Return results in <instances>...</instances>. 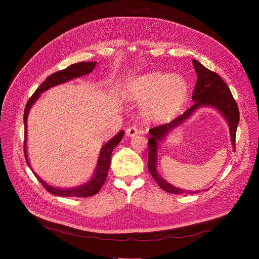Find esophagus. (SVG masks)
<instances>
[{"label": "esophagus", "mask_w": 259, "mask_h": 259, "mask_svg": "<svg viewBox=\"0 0 259 259\" xmlns=\"http://www.w3.org/2000/svg\"><path fill=\"white\" fill-rule=\"evenodd\" d=\"M126 134L128 135V137H135V135L139 134V130L135 127H129L126 130Z\"/></svg>", "instance_id": "34e87169"}]
</instances>
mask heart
<instances>
[{"instance_id":"b5f03b06","label":"heart","mask_w":259,"mask_h":259,"mask_svg":"<svg viewBox=\"0 0 259 259\" xmlns=\"http://www.w3.org/2000/svg\"><path fill=\"white\" fill-rule=\"evenodd\" d=\"M189 87L180 74L154 71L132 79L128 94L134 100L147 101L144 106L146 118L161 121L171 118L187 99Z\"/></svg>"}]
</instances>
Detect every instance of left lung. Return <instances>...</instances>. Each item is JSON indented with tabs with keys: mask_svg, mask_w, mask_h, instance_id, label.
I'll return each instance as SVG.
<instances>
[{
	"mask_svg": "<svg viewBox=\"0 0 259 259\" xmlns=\"http://www.w3.org/2000/svg\"><path fill=\"white\" fill-rule=\"evenodd\" d=\"M193 66L197 73V80L192 93V100L194 101L193 105L188 110H186V112H184L182 115L176 117L172 121L168 122V124L159 125L149 130L150 138L148 140V170L157 183V185L160 187V189L172 194H193L198 193L199 191H186V190L173 187L160 178L156 171L157 145L158 142H160L166 137V134L169 131L180 126L181 124H183L184 120L191 116V114L197 108L201 106H211L216 108L225 116L230 127L231 141H232V145L235 149L236 129L239 122V110L232 93H231L224 79L216 72L209 70L208 68L201 65L196 60H193Z\"/></svg>",
	"mask_w": 259,
	"mask_h": 259,
	"instance_id": "8db88e82",
	"label": "left lung"
}]
</instances>
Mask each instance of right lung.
Returning <instances> with one entry per match:
<instances>
[{
  "mask_svg": "<svg viewBox=\"0 0 259 259\" xmlns=\"http://www.w3.org/2000/svg\"><path fill=\"white\" fill-rule=\"evenodd\" d=\"M97 64H98L97 62H88V63L79 62V63L70 65L69 67L65 68V69H63L61 71L52 73L43 81L42 84H40V86L34 91V93L31 95V98L28 100V102H27L25 110H24V124H25L24 155H25L27 165H28L29 167H30L29 160H28V156H27V151H26V138H27V116H28V112L30 110L31 106L38 99L39 94L42 92L46 91L50 87L65 83V81H67V80H70L72 78L90 73L94 69V67L97 66ZM122 137H124V131L118 132L113 139H111L102 148L100 156H99L97 170H95V174L89 183H87L83 186H79V187L72 188V189H65V190L58 189V188L48 186L44 181L40 180L34 172L33 173L35 175V178L38 180V182L43 185V187L47 190L49 193H51L53 195L66 196V197H89V196H92L94 194H97L101 190V188L103 187V185L107 179L109 167H110L111 153L113 151V149L121 141Z\"/></svg>",
  "mask_w": 259,
  "mask_h": 259,
  "instance_id": "add662e5",
  "label": "right lung"
}]
</instances>
